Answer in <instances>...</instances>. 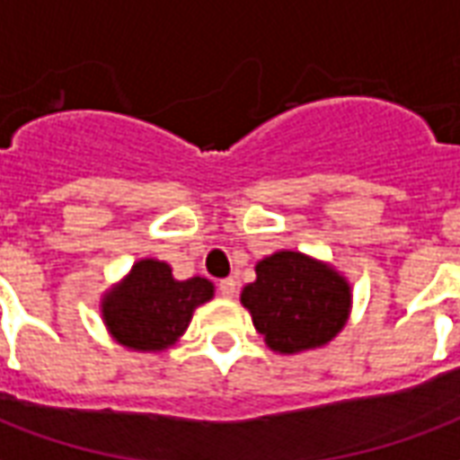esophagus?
Wrapping results in <instances>:
<instances>
[{
  "instance_id": "1",
  "label": "esophagus",
  "mask_w": 460,
  "mask_h": 460,
  "mask_svg": "<svg viewBox=\"0 0 460 460\" xmlns=\"http://www.w3.org/2000/svg\"><path fill=\"white\" fill-rule=\"evenodd\" d=\"M219 293L224 296V298H234V296H236V280L234 279L219 280Z\"/></svg>"
}]
</instances>
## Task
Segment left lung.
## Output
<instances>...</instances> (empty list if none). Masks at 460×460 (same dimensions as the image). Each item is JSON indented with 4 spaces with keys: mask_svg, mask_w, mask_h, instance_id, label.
Instances as JSON below:
<instances>
[{
    "mask_svg": "<svg viewBox=\"0 0 460 460\" xmlns=\"http://www.w3.org/2000/svg\"><path fill=\"white\" fill-rule=\"evenodd\" d=\"M241 303L266 345L280 355L328 345L345 328L352 293L345 276L300 251H276L256 263Z\"/></svg>",
    "mask_w": 460,
    "mask_h": 460,
    "instance_id": "8db88e82",
    "label": "left lung"
}]
</instances>
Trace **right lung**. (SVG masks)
I'll return each instance as SVG.
<instances>
[{"instance_id": "right-lung-1", "label": "right lung", "mask_w": 460, "mask_h": 460, "mask_svg": "<svg viewBox=\"0 0 460 460\" xmlns=\"http://www.w3.org/2000/svg\"><path fill=\"white\" fill-rule=\"evenodd\" d=\"M214 298V283L201 276L177 280L164 261L142 259L101 303L105 328L120 345L162 352L187 330L191 313Z\"/></svg>"}]
</instances>
